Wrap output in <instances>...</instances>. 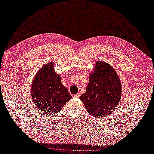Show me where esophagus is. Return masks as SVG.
I'll list each match as a JSON object with an SVG mask.
<instances>
[{
	"mask_svg": "<svg viewBox=\"0 0 154 154\" xmlns=\"http://www.w3.org/2000/svg\"><path fill=\"white\" fill-rule=\"evenodd\" d=\"M73 97H76V98H79V97H80V93H77V94H74Z\"/></svg>",
	"mask_w": 154,
	"mask_h": 154,
	"instance_id": "obj_1",
	"label": "esophagus"
}]
</instances>
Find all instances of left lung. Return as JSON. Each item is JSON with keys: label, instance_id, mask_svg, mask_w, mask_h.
<instances>
[{"label": "left lung", "instance_id": "1", "mask_svg": "<svg viewBox=\"0 0 154 154\" xmlns=\"http://www.w3.org/2000/svg\"><path fill=\"white\" fill-rule=\"evenodd\" d=\"M89 81L80 100L91 116L97 119L109 116L122 96V85L116 71L109 63L98 61Z\"/></svg>", "mask_w": 154, "mask_h": 154}]
</instances>
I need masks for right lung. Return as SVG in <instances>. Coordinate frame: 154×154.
<instances>
[{"mask_svg":"<svg viewBox=\"0 0 154 154\" xmlns=\"http://www.w3.org/2000/svg\"><path fill=\"white\" fill-rule=\"evenodd\" d=\"M54 62H50L42 67L32 84L33 102L45 115L59 112L72 98L67 88L61 83L60 75L54 71Z\"/></svg>","mask_w":154,"mask_h":154,"instance_id":"right-lung-1","label":"right lung"}]
</instances>
